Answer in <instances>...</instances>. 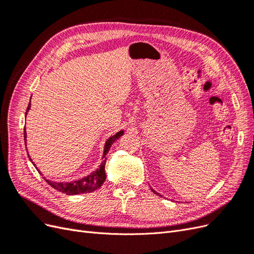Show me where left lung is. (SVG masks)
<instances>
[{"mask_svg": "<svg viewBox=\"0 0 254 254\" xmlns=\"http://www.w3.org/2000/svg\"><path fill=\"white\" fill-rule=\"evenodd\" d=\"M151 190H152V191H153V193H155V194H158V193H157V191H155V190H153V189H151ZM158 195H159V194H158Z\"/></svg>", "mask_w": 254, "mask_h": 254, "instance_id": "obj_1", "label": "left lung"}]
</instances>
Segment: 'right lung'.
<instances>
[{"label": "right lung", "instance_id": "right-lung-1", "mask_svg": "<svg viewBox=\"0 0 254 254\" xmlns=\"http://www.w3.org/2000/svg\"><path fill=\"white\" fill-rule=\"evenodd\" d=\"M29 108H30V102H29L28 107L26 109L25 117H26V114H27ZM123 134H124V131L121 130V131H119L118 133H115L114 135H112L111 137H109L108 140H107V142L105 144V148H104L102 164L99 165V167L97 168L96 171H94L93 173H91L87 177H84V178H82L80 180L72 181V182H56V181H51V180H48V179H45V181H47L52 188L61 191V193H64L66 195H77V194H84V193H92V191L96 190L97 189H99L103 186L104 181L106 180L105 165H106V160L107 159L105 158V156L107 155V152L109 151L111 145L114 143V141H117L119 137L122 136ZM24 141H25V144H26V131H25V130H24ZM29 160L32 161V163L34 164L33 160L30 159V157H29ZM36 168H37V171L41 174V172L38 170V167H36Z\"/></svg>", "mask_w": 254, "mask_h": 254}]
</instances>
